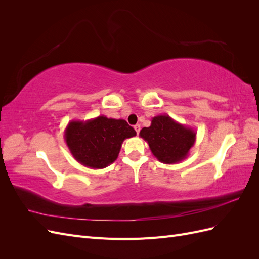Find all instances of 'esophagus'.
<instances>
[{
  "label": "esophagus",
  "instance_id": "obj_1",
  "mask_svg": "<svg viewBox=\"0 0 259 259\" xmlns=\"http://www.w3.org/2000/svg\"><path fill=\"white\" fill-rule=\"evenodd\" d=\"M134 130L136 131L137 134H139V132H140V125H139V124H136L135 126H134Z\"/></svg>",
  "mask_w": 259,
  "mask_h": 259
}]
</instances>
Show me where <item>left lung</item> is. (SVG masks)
Listing matches in <instances>:
<instances>
[{
  "instance_id": "1",
  "label": "left lung",
  "mask_w": 259,
  "mask_h": 259,
  "mask_svg": "<svg viewBox=\"0 0 259 259\" xmlns=\"http://www.w3.org/2000/svg\"><path fill=\"white\" fill-rule=\"evenodd\" d=\"M139 136L149 145L152 154L161 163L175 164L185 160L197 138V133L167 114L152 117L151 125L144 127Z\"/></svg>"
}]
</instances>
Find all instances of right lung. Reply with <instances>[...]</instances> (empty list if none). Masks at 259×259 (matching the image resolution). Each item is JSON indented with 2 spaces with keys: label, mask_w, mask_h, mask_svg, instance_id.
Instances as JSON below:
<instances>
[{
  "label": "right lung",
  "mask_w": 259,
  "mask_h": 259,
  "mask_svg": "<svg viewBox=\"0 0 259 259\" xmlns=\"http://www.w3.org/2000/svg\"><path fill=\"white\" fill-rule=\"evenodd\" d=\"M135 135V130L125 120L99 115L88 121L69 122L64 137L77 162L99 169L112 164L119 156L124 140Z\"/></svg>",
  "instance_id": "add662e5"
}]
</instances>
